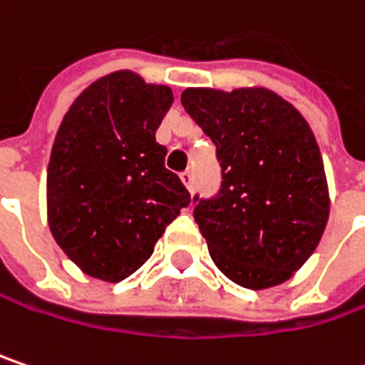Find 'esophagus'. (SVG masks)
I'll use <instances>...</instances> for the list:
<instances>
[{
	"label": "esophagus",
	"mask_w": 365,
	"mask_h": 365,
	"mask_svg": "<svg viewBox=\"0 0 365 365\" xmlns=\"http://www.w3.org/2000/svg\"><path fill=\"white\" fill-rule=\"evenodd\" d=\"M180 178H182L183 185L187 190H192V185H194V173H192V169H185L183 173H180Z\"/></svg>",
	"instance_id": "obj_1"
}]
</instances>
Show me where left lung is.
<instances>
[{
    "label": "left lung",
    "mask_w": 365,
    "mask_h": 365,
    "mask_svg": "<svg viewBox=\"0 0 365 365\" xmlns=\"http://www.w3.org/2000/svg\"><path fill=\"white\" fill-rule=\"evenodd\" d=\"M183 108L217 146L221 190L194 196L215 265L238 286L286 282L315 250L330 215L324 160L303 115L263 87H190Z\"/></svg>",
    "instance_id": "1"
}]
</instances>
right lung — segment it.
<instances>
[{
    "instance_id": "1",
    "label": "right lung",
    "mask_w": 365,
    "mask_h": 365,
    "mask_svg": "<svg viewBox=\"0 0 365 365\" xmlns=\"http://www.w3.org/2000/svg\"><path fill=\"white\" fill-rule=\"evenodd\" d=\"M171 104L167 85L116 71L83 89L60 123L48 165V223L91 278H129L190 205L156 142Z\"/></svg>"
}]
</instances>
